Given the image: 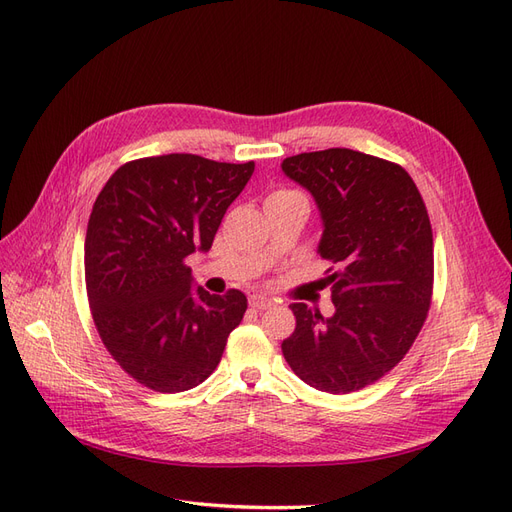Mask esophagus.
<instances>
[{
    "label": "esophagus",
    "instance_id": "1",
    "mask_svg": "<svg viewBox=\"0 0 512 512\" xmlns=\"http://www.w3.org/2000/svg\"><path fill=\"white\" fill-rule=\"evenodd\" d=\"M250 305H252L254 309H258V312H262V309L273 307V301L267 299V297H252V299H250Z\"/></svg>",
    "mask_w": 512,
    "mask_h": 512
}]
</instances>
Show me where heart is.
<instances>
[{"instance_id":"obj_1","label":"heart","mask_w":512,"mask_h":512,"mask_svg":"<svg viewBox=\"0 0 512 512\" xmlns=\"http://www.w3.org/2000/svg\"><path fill=\"white\" fill-rule=\"evenodd\" d=\"M284 194H297V192H288V190H282V192H275L273 196H284Z\"/></svg>"}]
</instances>
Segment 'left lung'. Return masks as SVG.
Listing matches in <instances>:
<instances>
[{"mask_svg":"<svg viewBox=\"0 0 512 512\" xmlns=\"http://www.w3.org/2000/svg\"><path fill=\"white\" fill-rule=\"evenodd\" d=\"M282 170L312 194L318 254L337 267L327 275L333 316L290 305L297 327L284 339V359L318 391L365 389L404 359L427 318L433 235L425 203L404 168L361 151L299 153Z\"/></svg>","mask_w":512,"mask_h":512,"instance_id":"obj_1","label":"left lung"}]
</instances>
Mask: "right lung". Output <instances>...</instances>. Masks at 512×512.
I'll return each mask as SVG.
<instances>
[{
	"mask_svg": "<svg viewBox=\"0 0 512 512\" xmlns=\"http://www.w3.org/2000/svg\"><path fill=\"white\" fill-rule=\"evenodd\" d=\"M252 173L254 162L168 153L123 164L96 198L85 237L91 312L113 359L153 391L205 382L243 320L245 294H209L185 258L209 252Z\"/></svg>",
	"mask_w": 512,
	"mask_h": 512,
	"instance_id": "add662e5",
	"label": "right lung"
}]
</instances>
